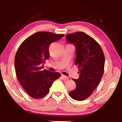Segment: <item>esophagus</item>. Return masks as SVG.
<instances>
[{
    "label": "esophagus",
    "mask_w": 122,
    "mask_h": 122,
    "mask_svg": "<svg viewBox=\"0 0 122 122\" xmlns=\"http://www.w3.org/2000/svg\"><path fill=\"white\" fill-rule=\"evenodd\" d=\"M61 78H63L64 80H67L68 79V77L66 76H64V75H61Z\"/></svg>",
    "instance_id": "1"
}]
</instances>
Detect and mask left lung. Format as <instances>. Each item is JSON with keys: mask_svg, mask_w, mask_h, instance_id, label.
Returning a JSON list of instances; mask_svg holds the SVG:
<instances>
[{"mask_svg": "<svg viewBox=\"0 0 122 122\" xmlns=\"http://www.w3.org/2000/svg\"><path fill=\"white\" fill-rule=\"evenodd\" d=\"M68 43L76 47V61L79 70V77L74 79L76 89L69 93L73 99L81 101L89 97L96 89L104 73L105 58L99 44L83 32L66 36Z\"/></svg>", "mask_w": 122, "mask_h": 122, "instance_id": "obj_1", "label": "left lung"}]
</instances>
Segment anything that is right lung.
Listing matches in <instances>:
<instances>
[{
    "mask_svg": "<svg viewBox=\"0 0 122 122\" xmlns=\"http://www.w3.org/2000/svg\"><path fill=\"white\" fill-rule=\"evenodd\" d=\"M63 36L64 34L39 31L26 38L18 48L14 60L16 77L31 97H44L53 81L61 76L59 73L43 70L42 64L49 56V44Z\"/></svg>",
    "mask_w": 122,
    "mask_h": 122,
    "instance_id": "obj_1",
    "label": "right lung"
}]
</instances>
